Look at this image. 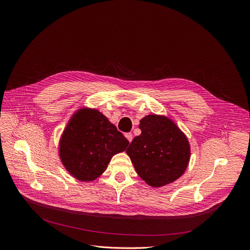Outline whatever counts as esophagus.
I'll use <instances>...</instances> for the list:
<instances>
[{
	"label": "esophagus",
	"mask_w": 250,
	"mask_h": 250,
	"mask_svg": "<svg viewBox=\"0 0 250 250\" xmlns=\"http://www.w3.org/2000/svg\"><path fill=\"white\" fill-rule=\"evenodd\" d=\"M125 136V138L127 139V141H128L129 143L133 141V134H130V133H126Z\"/></svg>",
	"instance_id": "34e87169"
}]
</instances>
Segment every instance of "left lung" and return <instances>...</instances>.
<instances>
[{
  "instance_id": "1",
  "label": "left lung",
  "mask_w": 250,
  "mask_h": 250,
  "mask_svg": "<svg viewBox=\"0 0 250 250\" xmlns=\"http://www.w3.org/2000/svg\"><path fill=\"white\" fill-rule=\"evenodd\" d=\"M139 127L142 134L126 149L138 175L153 188H161L178 179L190 158L187 136L164 115L143 117Z\"/></svg>"
}]
</instances>
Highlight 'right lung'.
I'll list each match as a JSON object with an SVG mask.
<instances>
[{"mask_svg": "<svg viewBox=\"0 0 250 250\" xmlns=\"http://www.w3.org/2000/svg\"><path fill=\"white\" fill-rule=\"evenodd\" d=\"M128 141L97 109L81 108L71 117L60 140V158L76 179L92 181L107 168L112 156Z\"/></svg>", "mask_w": 250, "mask_h": 250, "instance_id": "1", "label": "right lung"}]
</instances>
